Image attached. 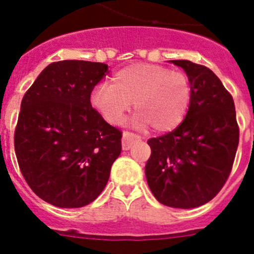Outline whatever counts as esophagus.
Returning a JSON list of instances; mask_svg holds the SVG:
<instances>
[{"label":"esophagus","instance_id":"1","mask_svg":"<svg viewBox=\"0 0 254 254\" xmlns=\"http://www.w3.org/2000/svg\"><path fill=\"white\" fill-rule=\"evenodd\" d=\"M141 136L136 133H132V132L126 131L123 132V137H122V149L123 150H129L131 146L133 145L136 141H140Z\"/></svg>","mask_w":254,"mask_h":254}]
</instances>
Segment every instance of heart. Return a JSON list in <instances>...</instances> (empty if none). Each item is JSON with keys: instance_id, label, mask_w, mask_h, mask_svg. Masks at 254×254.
<instances>
[{"instance_id": "1", "label": "heart", "mask_w": 254, "mask_h": 254, "mask_svg": "<svg viewBox=\"0 0 254 254\" xmlns=\"http://www.w3.org/2000/svg\"><path fill=\"white\" fill-rule=\"evenodd\" d=\"M192 98L190 80L179 71L152 64H132L91 91L90 103L111 125H120L133 103L132 125L158 132L174 129L185 120Z\"/></svg>"}]
</instances>
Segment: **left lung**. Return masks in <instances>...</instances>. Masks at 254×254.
Listing matches in <instances>:
<instances>
[{
    "instance_id": "left-lung-1",
    "label": "left lung",
    "mask_w": 254,
    "mask_h": 254,
    "mask_svg": "<svg viewBox=\"0 0 254 254\" xmlns=\"http://www.w3.org/2000/svg\"><path fill=\"white\" fill-rule=\"evenodd\" d=\"M187 73L192 98L185 121L147 143V185L159 202L193 208L207 203L225 185L239 143L233 96L210 68L187 60L170 61Z\"/></svg>"
}]
</instances>
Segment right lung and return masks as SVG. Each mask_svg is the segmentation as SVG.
Wrapping results in <instances>:
<instances>
[{
  "label": "right lung",
  "mask_w": 254,
  "mask_h": 254,
  "mask_svg": "<svg viewBox=\"0 0 254 254\" xmlns=\"http://www.w3.org/2000/svg\"><path fill=\"white\" fill-rule=\"evenodd\" d=\"M107 71L100 62H53L22 98L13 138L17 163L29 187L51 205L93 202L120 156L122 132L90 103Z\"/></svg>",
  "instance_id": "1"
}]
</instances>
